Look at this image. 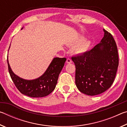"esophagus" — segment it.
Wrapping results in <instances>:
<instances>
[{"label": "esophagus", "instance_id": "34e87169", "mask_svg": "<svg viewBox=\"0 0 127 127\" xmlns=\"http://www.w3.org/2000/svg\"><path fill=\"white\" fill-rule=\"evenodd\" d=\"M72 62V60L70 59H69V58H68L67 59H66V63H71Z\"/></svg>", "mask_w": 127, "mask_h": 127}]
</instances>
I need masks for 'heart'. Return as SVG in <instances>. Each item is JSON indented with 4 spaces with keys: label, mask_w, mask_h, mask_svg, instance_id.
<instances>
[{
    "label": "heart",
    "mask_w": 127,
    "mask_h": 127,
    "mask_svg": "<svg viewBox=\"0 0 127 127\" xmlns=\"http://www.w3.org/2000/svg\"><path fill=\"white\" fill-rule=\"evenodd\" d=\"M85 40L86 38L82 36L78 38L77 41V44H80L77 48V51L79 54H84L87 52L92 45L91 41H85Z\"/></svg>",
    "instance_id": "1"
}]
</instances>
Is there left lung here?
Returning <instances> with one entry per match:
<instances>
[{
  "label": "left lung",
  "instance_id": "8db88e82",
  "mask_svg": "<svg viewBox=\"0 0 127 127\" xmlns=\"http://www.w3.org/2000/svg\"><path fill=\"white\" fill-rule=\"evenodd\" d=\"M99 44L91 50L72 58L76 65V85L82 93L99 95L114 81L119 65L118 49L113 36L106 30Z\"/></svg>",
  "mask_w": 127,
  "mask_h": 127
}]
</instances>
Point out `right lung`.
I'll use <instances>...</instances> for the list:
<instances>
[{
	"instance_id": "1",
	"label": "right lung",
	"mask_w": 127,
	"mask_h": 127,
	"mask_svg": "<svg viewBox=\"0 0 127 127\" xmlns=\"http://www.w3.org/2000/svg\"><path fill=\"white\" fill-rule=\"evenodd\" d=\"M66 60L65 58H54L42 76L37 78L28 80L21 78L14 73L9 64L8 57H7L8 70L15 86L22 94L31 97H45L53 91Z\"/></svg>"
}]
</instances>
